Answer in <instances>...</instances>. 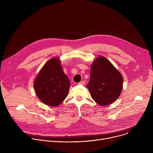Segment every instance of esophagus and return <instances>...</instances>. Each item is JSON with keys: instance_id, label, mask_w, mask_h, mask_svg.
I'll return each instance as SVG.
<instances>
[{"instance_id": "esophagus-1", "label": "esophagus", "mask_w": 153, "mask_h": 153, "mask_svg": "<svg viewBox=\"0 0 153 153\" xmlns=\"http://www.w3.org/2000/svg\"><path fill=\"white\" fill-rule=\"evenodd\" d=\"M85 80L81 81V82H80L79 83V85H85Z\"/></svg>"}]
</instances>
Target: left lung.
<instances>
[{"instance_id": "left-lung-1", "label": "left lung", "mask_w": 153, "mask_h": 153, "mask_svg": "<svg viewBox=\"0 0 153 153\" xmlns=\"http://www.w3.org/2000/svg\"><path fill=\"white\" fill-rule=\"evenodd\" d=\"M122 86V74L108 59L99 56L93 62L86 87L96 102L102 106L112 103L119 97Z\"/></svg>"}]
</instances>
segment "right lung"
<instances>
[{
  "label": "right lung",
  "instance_id": "right-lung-1",
  "mask_svg": "<svg viewBox=\"0 0 153 153\" xmlns=\"http://www.w3.org/2000/svg\"><path fill=\"white\" fill-rule=\"evenodd\" d=\"M70 82L57 57L49 60L39 73L34 88L38 98L51 106L59 105L68 96Z\"/></svg>",
  "mask_w": 153,
  "mask_h": 153
}]
</instances>
